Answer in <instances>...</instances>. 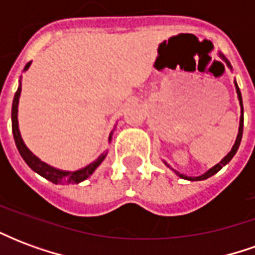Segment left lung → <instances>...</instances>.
Segmentation results:
<instances>
[{"mask_svg": "<svg viewBox=\"0 0 255 255\" xmlns=\"http://www.w3.org/2000/svg\"><path fill=\"white\" fill-rule=\"evenodd\" d=\"M220 57L223 58V60H224L225 63H227V65H228V67L231 68V64L228 63V60H227V58H225L224 56L221 54V53H220ZM235 87H236V93H238V100H239V104H241V122H239V132H238V136H236L235 144L232 146V149H231V151H230V153H228V154L225 155V157H224V158H223V160L220 161V162H219V164H217V165H214L213 168H210V169H209L208 172H205L203 175H201V176H197V177L186 176V175H182V173H179V172H177V171H173V169H172L171 166L168 165V164H166V162H165L166 165L169 166V168H171L172 171H173V172H175V173H176L177 176H180V177H182V179H186V180H192V182H194V180H205V179H208V177L213 176L214 173H217V172H219L220 169L223 168V166L227 165V164H228V162H230V161L232 160V157H234V155L236 154V151H238V149H239V144H241L242 135H243V101H242L241 90H239V87H238V84H236V82H235Z\"/></svg>", "mask_w": 255, "mask_h": 255, "instance_id": "obj_1", "label": "left lung"}]
</instances>
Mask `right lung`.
Masks as SVG:
<instances>
[{"instance_id": "add662e5", "label": "right lung", "mask_w": 255, "mask_h": 255, "mask_svg": "<svg viewBox=\"0 0 255 255\" xmlns=\"http://www.w3.org/2000/svg\"><path fill=\"white\" fill-rule=\"evenodd\" d=\"M30 67V63L27 64L24 68V71H27ZM20 93H21V83L19 84L17 87V91L14 94L13 98V104H12V132H13V138H14V143H16V147L19 150L20 155L23 157V160L25 161V164L30 166L31 169L34 172H36L38 175H41L47 180H50L54 184L57 183H80L86 180L87 177L93 173V172L98 168L102 161L105 160L106 153L101 154L94 162H91L90 165L84 166L83 169H79V171L75 172H67V171H60V169H56L53 166L47 165L45 164L43 161H41L36 155H34L31 153L28 147L25 146L23 139H21V135H20L19 131V123H17V105H19V98H20ZM112 139V133L109 136V140Z\"/></svg>"}]
</instances>
